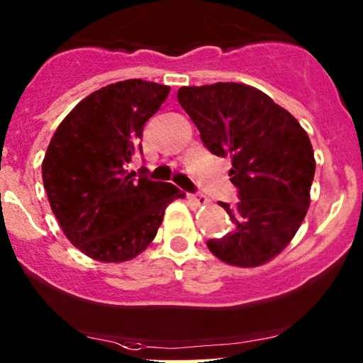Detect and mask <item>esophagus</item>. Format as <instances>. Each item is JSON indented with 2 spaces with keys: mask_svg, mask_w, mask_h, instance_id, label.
<instances>
[{
  "mask_svg": "<svg viewBox=\"0 0 363 363\" xmlns=\"http://www.w3.org/2000/svg\"><path fill=\"white\" fill-rule=\"evenodd\" d=\"M189 200L191 203H195V205H207V202H208V199L207 196H203V195H189Z\"/></svg>",
  "mask_w": 363,
  "mask_h": 363,
  "instance_id": "obj_1",
  "label": "esophagus"
}]
</instances>
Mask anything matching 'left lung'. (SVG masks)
Instances as JSON below:
<instances>
[{"mask_svg": "<svg viewBox=\"0 0 363 363\" xmlns=\"http://www.w3.org/2000/svg\"><path fill=\"white\" fill-rule=\"evenodd\" d=\"M178 102L213 155L229 156L234 207L220 202L234 229L207 247L222 262L257 267L293 240L310 207L316 161L298 119L267 94L237 82L182 87Z\"/></svg>", "mask_w": 363, "mask_h": 363, "instance_id": "8db88e82", "label": "left lung"}]
</instances>
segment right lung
Wrapping results in <instances>:
<instances>
[{"label": "right lung", "instance_id": "right-lung-1", "mask_svg": "<svg viewBox=\"0 0 363 363\" xmlns=\"http://www.w3.org/2000/svg\"><path fill=\"white\" fill-rule=\"evenodd\" d=\"M169 87L121 80L89 94L58 124L42 178L67 239L94 261H131L153 242L164 210L185 194L172 183L134 178L143 126Z\"/></svg>", "mask_w": 363, "mask_h": 363}]
</instances>
